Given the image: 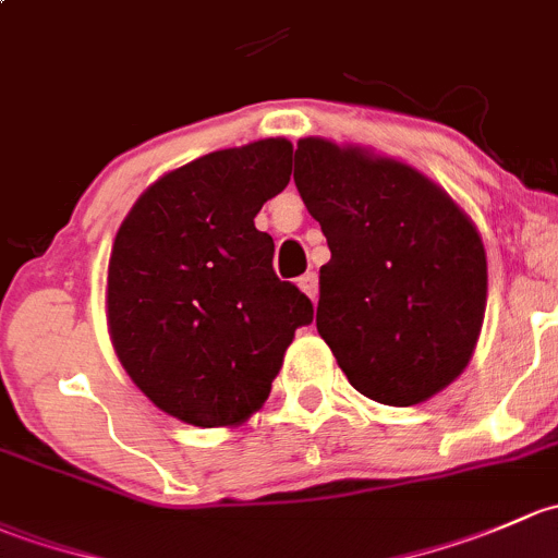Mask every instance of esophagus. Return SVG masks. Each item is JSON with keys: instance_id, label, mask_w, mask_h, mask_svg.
<instances>
[{"instance_id": "obj_1", "label": "esophagus", "mask_w": 558, "mask_h": 558, "mask_svg": "<svg viewBox=\"0 0 558 558\" xmlns=\"http://www.w3.org/2000/svg\"><path fill=\"white\" fill-rule=\"evenodd\" d=\"M298 287H301V290L306 292V295L312 298V301H317L319 281H317V277H314V274H306V277H301V279H298Z\"/></svg>"}]
</instances>
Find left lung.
Instances as JSON below:
<instances>
[{
	"label": "left lung",
	"mask_w": 558,
	"mask_h": 558,
	"mask_svg": "<svg viewBox=\"0 0 558 558\" xmlns=\"http://www.w3.org/2000/svg\"><path fill=\"white\" fill-rule=\"evenodd\" d=\"M295 185L322 226L317 330L349 384L384 405L433 398L473 357L486 312L484 241L411 166L298 142Z\"/></svg>",
	"instance_id": "obj_1"
}]
</instances>
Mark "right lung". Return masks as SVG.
I'll list each match as a JSON object with an SVG mask.
<instances>
[{"mask_svg":"<svg viewBox=\"0 0 558 558\" xmlns=\"http://www.w3.org/2000/svg\"><path fill=\"white\" fill-rule=\"evenodd\" d=\"M292 174V145L209 153L147 187L114 236L107 312L114 352L160 411L195 427L266 403L314 306L274 274L255 215Z\"/></svg>","mask_w":558,"mask_h":558,"instance_id":"1","label":"right lung"}]
</instances>
